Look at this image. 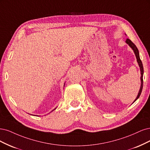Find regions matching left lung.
<instances>
[{
  "mask_svg": "<svg viewBox=\"0 0 150 150\" xmlns=\"http://www.w3.org/2000/svg\"><path fill=\"white\" fill-rule=\"evenodd\" d=\"M126 43H127V44H128V45L132 48V49H133V50L134 51V53L135 54V56H136V58H137V62H138V64L139 65V67L140 68V71H141V86H140V89L139 90V92H138V94L137 95V97L136 98V99L134 100V102L135 101H136L139 97L140 95H141L142 93V89H143V73H144V70H143V64H142V60H140V58H139V51H138V49H137V47H136V45H135L134 43L130 40L129 38H127V39L126 40ZM133 102V103H134Z\"/></svg>",
  "mask_w": 150,
  "mask_h": 150,
  "instance_id": "left-lung-1",
  "label": "left lung"
}]
</instances>
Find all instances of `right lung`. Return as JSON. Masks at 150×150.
<instances>
[{
    "mask_svg": "<svg viewBox=\"0 0 150 150\" xmlns=\"http://www.w3.org/2000/svg\"><path fill=\"white\" fill-rule=\"evenodd\" d=\"M55 109H56V108H55V109H54V110H55ZM52 111H53V110H52Z\"/></svg>",
    "mask_w": 150,
    "mask_h": 150,
    "instance_id": "obj_1",
    "label": "right lung"
}]
</instances>
